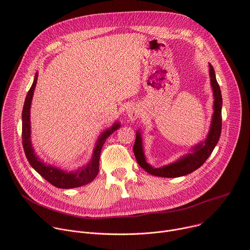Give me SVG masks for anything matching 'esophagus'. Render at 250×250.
I'll return each instance as SVG.
<instances>
[{
    "label": "esophagus",
    "instance_id": "34e87169",
    "mask_svg": "<svg viewBox=\"0 0 250 250\" xmlns=\"http://www.w3.org/2000/svg\"><path fill=\"white\" fill-rule=\"evenodd\" d=\"M126 115L129 118V120L135 121L139 117L140 112H139L138 108H136L135 105H129L128 108L126 109Z\"/></svg>",
    "mask_w": 250,
    "mask_h": 250
}]
</instances>
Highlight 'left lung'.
Listing matches in <instances>:
<instances>
[{
  "label": "left lung",
  "instance_id": "8db88e82",
  "mask_svg": "<svg viewBox=\"0 0 250 250\" xmlns=\"http://www.w3.org/2000/svg\"><path fill=\"white\" fill-rule=\"evenodd\" d=\"M208 65H209L210 85L212 88V94H213V98H215V101H213V115L211 119V125L206 140L204 142H201L200 145L196 146L195 147H193L192 153L187 154L186 156L182 157L178 161L160 168H153L146 160L144 148H142L141 136L139 131L137 130L135 142L133 146V153L139 166L141 168H144L147 173L153 176L166 177V178L185 176L197 170L198 168H200L206 162L208 156L211 154L213 148L216 147L222 132L223 99H222L220 85L218 84L216 79L215 70H213L210 64Z\"/></svg>",
  "mask_w": 250,
  "mask_h": 250
}]
</instances>
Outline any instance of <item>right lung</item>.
<instances>
[{
  "label": "right lung",
  "mask_w": 250,
  "mask_h": 250,
  "mask_svg": "<svg viewBox=\"0 0 250 250\" xmlns=\"http://www.w3.org/2000/svg\"><path fill=\"white\" fill-rule=\"evenodd\" d=\"M38 81V73L34 76L33 83L27 92L25 97L23 109H22V129H21V137H22V146L25 153V156L31 165V167L37 171L41 176L49 182L51 185L60 188V189H71L77 188L83 185H86L92 182L99 173V163H100V155L103 146L108 138L116 129L120 127V124L116 123L112 125L111 128L104 130L99 137L96 146L94 148V153L91 161L81 168L73 172H67L51 165H47L46 163L41 161L39 157L34 154V150L31 146L30 141V104L34 92L35 85Z\"/></svg>",
  "instance_id": "right-lung-1"
}]
</instances>
